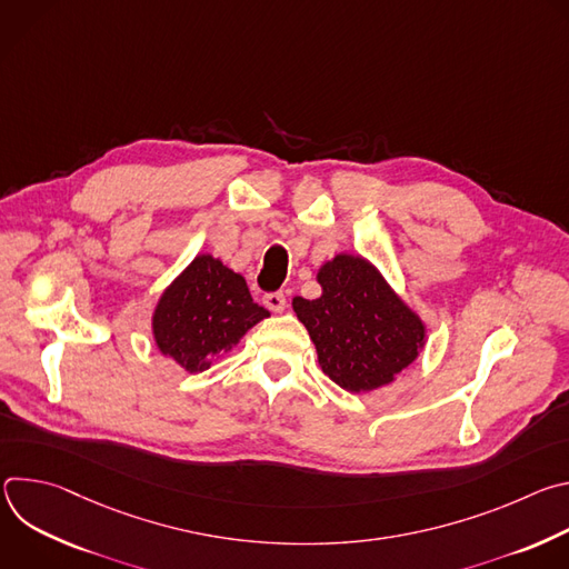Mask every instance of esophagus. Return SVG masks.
I'll use <instances>...</instances> for the list:
<instances>
[{"mask_svg":"<svg viewBox=\"0 0 569 569\" xmlns=\"http://www.w3.org/2000/svg\"><path fill=\"white\" fill-rule=\"evenodd\" d=\"M263 303L272 310V312H283L286 310V295L283 292H268L263 297Z\"/></svg>","mask_w":569,"mask_h":569,"instance_id":"34e87169","label":"esophagus"}]
</instances>
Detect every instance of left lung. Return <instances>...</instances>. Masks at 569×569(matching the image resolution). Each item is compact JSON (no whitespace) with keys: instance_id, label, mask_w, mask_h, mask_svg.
Masks as SVG:
<instances>
[{"instance_id":"8db88e82","label":"left lung","mask_w":569,"mask_h":569,"mask_svg":"<svg viewBox=\"0 0 569 569\" xmlns=\"http://www.w3.org/2000/svg\"><path fill=\"white\" fill-rule=\"evenodd\" d=\"M321 295L295 297L321 371L351 393L396 382L426 349L428 327L365 257L340 252L317 270Z\"/></svg>"}]
</instances>
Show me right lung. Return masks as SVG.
Wrapping results in <instances>:
<instances>
[{
    "label": "right lung",
    "instance_id": "1",
    "mask_svg": "<svg viewBox=\"0 0 569 569\" xmlns=\"http://www.w3.org/2000/svg\"><path fill=\"white\" fill-rule=\"evenodd\" d=\"M270 317L242 274L213 254H198L159 295L150 329L154 347L189 373L209 369L252 327Z\"/></svg>",
    "mask_w": 569,
    "mask_h": 569
}]
</instances>
